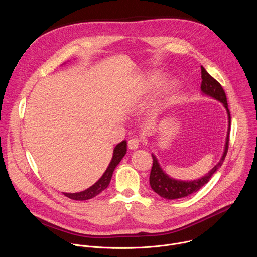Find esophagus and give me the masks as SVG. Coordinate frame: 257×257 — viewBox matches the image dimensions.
I'll return each instance as SVG.
<instances>
[{
    "label": "esophagus",
    "mask_w": 257,
    "mask_h": 257,
    "mask_svg": "<svg viewBox=\"0 0 257 257\" xmlns=\"http://www.w3.org/2000/svg\"><path fill=\"white\" fill-rule=\"evenodd\" d=\"M139 140L137 138H131L129 141H128V148L129 150H132V151H135L139 148Z\"/></svg>",
    "instance_id": "34e87169"
}]
</instances>
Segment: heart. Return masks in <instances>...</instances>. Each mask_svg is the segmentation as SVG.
Masks as SVG:
<instances>
[{
    "mask_svg": "<svg viewBox=\"0 0 257 257\" xmlns=\"http://www.w3.org/2000/svg\"><path fill=\"white\" fill-rule=\"evenodd\" d=\"M163 78H164L163 73H160V72L150 73L149 75H146V77L142 82L141 92L146 93L151 91L153 88L156 87L162 82ZM178 87H179V83L176 79H169L162 82L157 88L154 93V97L151 103L152 113L159 114L161 111H163L164 108L169 106L173 102L175 95L177 94Z\"/></svg>",
    "mask_w": 257,
    "mask_h": 257,
    "instance_id": "1",
    "label": "heart"
}]
</instances>
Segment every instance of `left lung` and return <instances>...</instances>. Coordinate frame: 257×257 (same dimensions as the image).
Instances as JSON below:
<instances>
[{
  "mask_svg": "<svg viewBox=\"0 0 257 257\" xmlns=\"http://www.w3.org/2000/svg\"><path fill=\"white\" fill-rule=\"evenodd\" d=\"M201 94L209 96L219 102H222L224 107L226 108V112L228 115V131L225 141V148L223 155L217 162V164L204 176L195 179V180H178L174 179L171 176H169L163 169L162 166L159 163V160L157 157L152 154L153 157V168L151 171L150 176V184L152 189L159 194L161 197L174 200L179 198H184L186 196H189L192 193L197 192L201 187H203L206 183L211 179L213 174L222 167L225 158L228 153V145H229V134H230V126H231V115L228 108V102H227V96L226 93L222 87L214 78H212L207 71L201 66Z\"/></svg>",
  "mask_w": 257,
  "mask_h": 257,
  "instance_id": "left-lung-1",
  "label": "left lung"
}]
</instances>
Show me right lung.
Segmentation results:
<instances>
[{
    "label": "right lung",
    "instance_id": "obj_1",
    "mask_svg": "<svg viewBox=\"0 0 257 257\" xmlns=\"http://www.w3.org/2000/svg\"><path fill=\"white\" fill-rule=\"evenodd\" d=\"M127 153V141L123 140L120 143H118L113 151V157L111 162H109L106 170L102 174V176L94 183L92 186L89 188L76 193H63L65 196H67L70 199L73 200H87L95 197L100 192H102L104 189L107 188L109 182H111L113 173L117 166L120 164L121 160L124 158V156Z\"/></svg>",
    "mask_w": 257,
    "mask_h": 257
}]
</instances>
